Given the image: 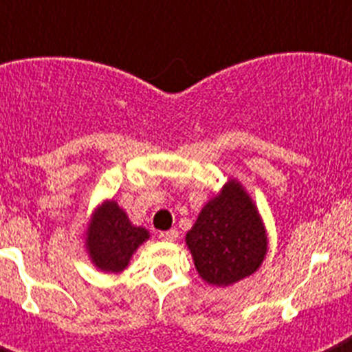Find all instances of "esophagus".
<instances>
[{
  "label": "esophagus",
  "instance_id": "1",
  "mask_svg": "<svg viewBox=\"0 0 352 352\" xmlns=\"http://www.w3.org/2000/svg\"><path fill=\"white\" fill-rule=\"evenodd\" d=\"M158 238L164 239V241H176V239H178V231H174V229H170V231H164L158 234Z\"/></svg>",
  "mask_w": 352,
  "mask_h": 352
}]
</instances>
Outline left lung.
<instances>
[{"label":"left lung","instance_id":"1","mask_svg":"<svg viewBox=\"0 0 352 352\" xmlns=\"http://www.w3.org/2000/svg\"><path fill=\"white\" fill-rule=\"evenodd\" d=\"M203 280L229 285L252 275L266 256V232L259 213L239 183L229 182L199 213L186 234Z\"/></svg>","mask_w":352,"mask_h":352}]
</instances>
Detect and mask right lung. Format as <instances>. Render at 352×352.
<instances>
[{"instance_id":"add662e5","label":"right lung","mask_w":352,"mask_h":352,"mask_svg":"<svg viewBox=\"0 0 352 352\" xmlns=\"http://www.w3.org/2000/svg\"><path fill=\"white\" fill-rule=\"evenodd\" d=\"M149 238L142 227H133L129 217L114 201L95 213L88 229V250L93 263L104 272L118 273L129 266L135 248Z\"/></svg>"}]
</instances>
